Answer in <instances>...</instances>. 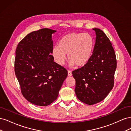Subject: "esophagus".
Masks as SVG:
<instances>
[{"mask_svg": "<svg viewBox=\"0 0 131 131\" xmlns=\"http://www.w3.org/2000/svg\"><path fill=\"white\" fill-rule=\"evenodd\" d=\"M68 77L72 76V73L69 70H68Z\"/></svg>", "mask_w": 131, "mask_h": 131, "instance_id": "34e87169", "label": "esophagus"}]
</instances>
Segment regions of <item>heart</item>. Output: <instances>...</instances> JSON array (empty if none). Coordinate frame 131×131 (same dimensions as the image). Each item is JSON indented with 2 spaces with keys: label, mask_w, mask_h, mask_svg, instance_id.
I'll return each mask as SVG.
<instances>
[{
  "label": "heart",
  "mask_w": 131,
  "mask_h": 131,
  "mask_svg": "<svg viewBox=\"0 0 131 131\" xmlns=\"http://www.w3.org/2000/svg\"><path fill=\"white\" fill-rule=\"evenodd\" d=\"M94 49V40L89 33H70L62 37L59 46H54L52 54L54 61L62 66L66 60V54L70 66L75 64L82 67L88 63L92 57Z\"/></svg>",
  "instance_id": "obj_1"
}]
</instances>
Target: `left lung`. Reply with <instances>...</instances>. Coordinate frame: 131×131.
I'll list each match as a JSON object with an SVG mask.
<instances>
[{
	"mask_svg": "<svg viewBox=\"0 0 131 131\" xmlns=\"http://www.w3.org/2000/svg\"><path fill=\"white\" fill-rule=\"evenodd\" d=\"M96 42L89 62L72 72L76 81L75 92L79 100L89 105L102 101L114 85L116 59L110 40L102 30L93 28Z\"/></svg>",
	"mask_w": 131,
	"mask_h": 131,
	"instance_id": "left-lung-1",
	"label": "left lung"
}]
</instances>
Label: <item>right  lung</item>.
Segmentation results:
<instances>
[{
	"mask_svg": "<svg viewBox=\"0 0 131 131\" xmlns=\"http://www.w3.org/2000/svg\"><path fill=\"white\" fill-rule=\"evenodd\" d=\"M55 32L49 28L32 31L19 42L16 51L15 72L21 92L36 105L47 106L56 100L68 75L51 54Z\"/></svg>",
	"mask_w": 131,
	"mask_h": 131,
	"instance_id": "add662e5",
	"label": "right lung"
}]
</instances>
